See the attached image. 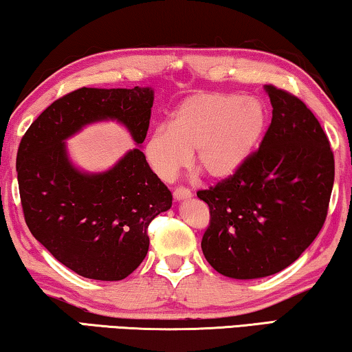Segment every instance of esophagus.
Returning <instances> with one entry per match:
<instances>
[{
    "instance_id": "obj_1",
    "label": "esophagus",
    "mask_w": 352,
    "mask_h": 352,
    "mask_svg": "<svg viewBox=\"0 0 352 352\" xmlns=\"http://www.w3.org/2000/svg\"><path fill=\"white\" fill-rule=\"evenodd\" d=\"M173 198H175L176 201L187 200V198H192V192L188 190V188L177 187V188H175V192H173Z\"/></svg>"
}]
</instances>
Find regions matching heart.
<instances>
[{
  "label": "heart",
  "instance_id": "obj_1",
  "mask_svg": "<svg viewBox=\"0 0 352 352\" xmlns=\"http://www.w3.org/2000/svg\"><path fill=\"white\" fill-rule=\"evenodd\" d=\"M268 125L261 100L238 94H197L182 100L171 122L157 125L144 144L151 170L171 182L193 159L214 181L235 176L261 144Z\"/></svg>",
  "mask_w": 352,
  "mask_h": 352
}]
</instances>
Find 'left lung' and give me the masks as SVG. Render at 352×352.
Masks as SVG:
<instances>
[{
	"label": "left lung",
	"instance_id": "8db88e82",
	"mask_svg": "<svg viewBox=\"0 0 352 352\" xmlns=\"http://www.w3.org/2000/svg\"><path fill=\"white\" fill-rule=\"evenodd\" d=\"M273 119L256 154L235 176L197 197L211 222L205 258L233 279L287 268L318 236L333 187L335 162L322 126L297 96L263 85Z\"/></svg>",
	"mask_w": 352,
	"mask_h": 352
}]
</instances>
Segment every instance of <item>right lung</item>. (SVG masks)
I'll use <instances>...</instances> for the list:
<instances>
[{"instance_id":"obj_1","label":"right lung","mask_w":352,"mask_h":352,"mask_svg":"<svg viewBox=\"0 0 352 352\" xmlns=\"http://www.w3.org/2000/svg\"><path fill=\"white\" fill-rule=\"evenodd\" d=\"M154 90L87 89L54 101L30 125L17 152V179L32 235L65 267L89 279L120 281L149 249L147 227L173 197L140 148L106 172L69 159L65 140L96 121L116 120L137 145L149 129Z\"/></svg>"}]
</instances>
